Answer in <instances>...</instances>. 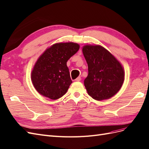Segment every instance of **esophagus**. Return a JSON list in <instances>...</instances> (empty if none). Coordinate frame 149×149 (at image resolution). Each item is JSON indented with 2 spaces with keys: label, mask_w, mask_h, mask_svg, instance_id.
Returning a JSON list of instances; mask_svg holds the SVG:
<instances>
[{
  "label": "esophagus",
  "mask_w": 149,
  "mask_h": 149,
  "mask_svg": "<svg viewBox=\"0 0 149 149\" xmlns=\"http://www.w3.org/2000/svg\"><path fill=\"white\" fill-rule=\"evenodd\" d=\"M81 77H80V76H79V77H78V78H77L75 80H76V81H81Z\"/></svg>",
  "instance_id": "esophagus-1"
}]
</instances>
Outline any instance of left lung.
Returning <instances> with one entry per match:
<instances>
[{
  "instance_id": "left-lung-1",
  "label": "left lung",
  "mask_w": 149,
  "mask_h": 149,
  "mask_svg": "<svg viewBox=\"0 0 149 149\" xmlns=\"http://www.w3.org/2000/svg\"><path fill=\"white\" fill-rule=\"evenodd\" d=\"M82 50L88 65V75L84 81L88 94L97 100L111 98L123 84L122 65L100 45H85Z\"/></svg>"
}]
</instances>
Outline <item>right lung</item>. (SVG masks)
Instances as JSON below:
<instances>
[{"label":"right lung","instance_id":"obj_1","mask_svg":"<svg viewBox=\"0 0 149 149\" xmlns=\"http://www.w3.org/2000/svg\"><path fill=\"white\" fill-rule=\"evenodd\" d=\"M79 49V45L77 43H56L38 58L31 79L40 95L56 100L66 94L72 83L66 62Z\"/></svg>","mask_w":149,"mask_h":149}]
</instances>
